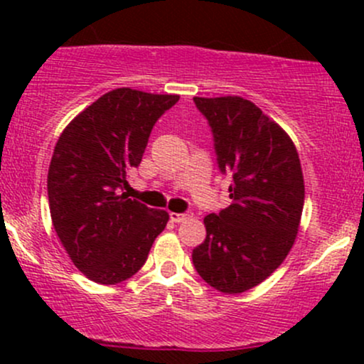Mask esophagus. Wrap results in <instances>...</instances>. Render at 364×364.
<instances>
[{"mask_svg": "<svg viewBox=\"0 0 364 364\" xmlns=\"http://www.w3.org/2000/svg\"><path fill=\"white\" fill-rule=\"evenodd\" d=\"M169 217H171V220H173V223H183V220H185L188 217V214H178V212H171Z\"/></svg>", "mask_w": 364, "mask_h": 364, "instance_id": "esophagus-1", "label": "esophagus"}]
</instances>
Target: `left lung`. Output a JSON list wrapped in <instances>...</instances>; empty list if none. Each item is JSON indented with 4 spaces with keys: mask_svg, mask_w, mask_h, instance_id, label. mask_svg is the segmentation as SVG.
Listing matches in <instances>:
<instances>
[{
    "mask_svg": "<svg viewBox=\"0 0 364 364\" xmlns=\"http://www.w3.org/2000/svg\"><path fill=\"white\" fill-rule=\"evenodd\" d=\"M214 135L217 166L232 178L231 205L203 219L207 237L191 253L200 277L225 294L265 281L298 235L304 183L287 133L237 95L193 97Z\"/></svg>",
    "mask_w": 364,
    "mask_h": 364,
    "instance_id": "8db88e82",
    "label": "left lung"
}]
</instances>
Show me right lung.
<instances>
[{
  "label": "right lung",
  "mask_w": 364,
  "mask_h": 364,
  "mask_svg": "<svg viewBox=\"0 0 364 364\" xmlns=\"http://www.w3.org/2000/svg\"><path fill=\"white\" fill-rule=\"evenodd\" d=\"M179 95L128 87L104 94L58 140L48 174L54 231L90 281L118 284L147 260L169 215L123 193L157 119Z\"/></svg>",
  "instance_id": "obj_1"
}]
</instances>
